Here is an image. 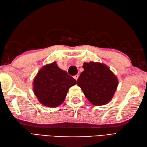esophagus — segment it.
<instances>
[{"mask_svg": "<svg viewBox=\"0 0 147 147\" xmlns=\"http://www.w3.org/2000/svg\"><path fill=\"white\" fill-rule=\"evenodd\" d=\"M78 77H79V76H78V75H76V76H74V78H75V79H76V80H77V79H78Z\"/></svg>", "mask_w": 147, "mask_h": 147, "instance_id": "34e87169", "label": "esophagus"}]
</instances>
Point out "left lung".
<instances>
[{"label": "left lung", "instance_id": "left-lung-1", "mask_svg": "<svg viewBox=\"0 0 147 147\" xmlns=\"http://www.w3.org/2000/svg\"><path fill=\"white\" fill-rule=\"evenodd\" d=\"M77 85L88 101L96 106L108 103L119 85L117 78L106 65L99 62H85Z\"/></svg>", "mask_w": 147, "mask_h": 147}]
</instances>
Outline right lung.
Here are the masks:
<instances>
[{
  "label": "right lung",
  "instance_id": "obj_1",
  "mask_svg": "<svg viewBox=\"0 0 147 147\" xmlns=\"http://www.w3.org/2000/svg\"><path fill=\"white\" fill-rule=\"evenodd\" d=\"M76 84V80L53 62L38 71L34 79L33 90L41 104L55 108L62 104L69 88Z\"/></svg>",
  "mask_w": 147,
  "mask_h": 147
}]
</instances>
